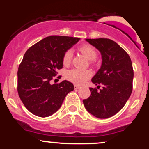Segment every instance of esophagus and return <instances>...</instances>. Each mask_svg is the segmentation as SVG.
<instances>
[{"label": "esophagus", "mask_w": 149, "mask_h": 149, "mask_svg": "<svg viewBox=\"0 0 149 149\" xmlns=\"http://www.w3.org/2000/svg\"><path fill=\"white\" fill-rule=\"evenodd\" d=\"M79 88H80V86H78V85H74V89H75V90H78Z\"/></svg>", "instance_id": "obj_1"}]
</instances>
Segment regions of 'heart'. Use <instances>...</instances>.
<instances>
[{
	"label": "heart",
	"mask_w": 149,
	"mask_h": 149,
	"mask_svg": "<svg viewBox=\"0 0 149 149\" xmlns=\"http://www.w3.org/2000/svg\"><path fill=\"white\" fill-rule=\"evenodd\" d=\"M79 50L86 56L90 60H94L97 57L96 49L89 44H85L79 47ZM73 57L72 49H69L64 52L62 57V63L64 66H67L71 64ZM92 76V73L88 69H73L66 73V78L69 81L76 85H83L90 79Z\"/></svg>",
	"instance_id": "heart-1"
}]
</instances>
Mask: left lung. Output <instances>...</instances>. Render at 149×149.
<instances>
[{"mask_svg":"<svg viewBox=\"0 0 149 149\" xmlns=\"http://www.w3.org/2000/svg\"><path fill=\"white\" fill-rule=\"evenodd\" d=\"M101 52L102 64L92 78L100 90L90 88V96L83 100L88 111L99 118L111 117L126 104L132 91L134 77L130 56L115 41L109 38L86 39Z\"/></svg>","mask_w":149,"mask_h":149,"instance_id":"1","label":"left lung"}]
</instances>
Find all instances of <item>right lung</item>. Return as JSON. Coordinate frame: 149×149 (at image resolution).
I'll return each mask as SVG.
<instances>
[{
    "label": "right lung",
    "instance_id": "obj_1",
    "mask_svg": "<svg viewBox=\"0 0 149 149\" xmlns=\"http://www.w3.org/2000/svg\"><path fill=\"white\" fill-rule=\"evenodd\" d=\"M80 40L79 38L51 36L27 49L17 72V92L25 107L39 117H47L61 107L64 98L73 91V83L50 81L62 69L64 52ZM61 77L57 76V78Z\"/></svg>",
    "mask_w": 149,
    "mask_h": 149
}]
</instances>
